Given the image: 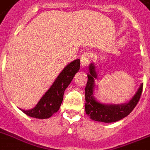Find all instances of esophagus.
Masks as SVG:
<instances>
[{
    "mask_svg": "<svg viewBox=\"0 0 150 150\" xmlns=\"http://www.w3.org/2000/svg\"><path fill=\"white\" fill-rule=\"evenodd\" d=\"M80 59H81V66H82V68H86L89 64V61H90V54L89 52H86L81 56Z\"/></svg>",
    "mask_w": 150,
    "mask_h": 150,
    "instance_id": "1",
    "label": "esophagus"
}]
</instances>
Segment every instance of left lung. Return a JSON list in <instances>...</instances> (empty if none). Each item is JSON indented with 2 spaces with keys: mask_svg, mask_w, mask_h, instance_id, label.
Masks as SVG:
<instances>
[{
  "mask_svg": "<svg viewBox=\"0 0 150 150\" xmlns=\"http://www.w3.org/2000/svg\"><path fill=\"white\" fill-rule=\"evenodd\" d=\"M89 74L88 76L86 86L85 89L86 95V113L89 117L96 121L104 123H111L121 120L132 111L140 99L142 92L143 84L140 85L137 92L128 103L122 104H107L96 100L93 96L95 89V80L97 79L96 66L91 63L89 67Z\"/></svg>",
  "mask_w": 150,
  "mask_h": 150,
  "instance_id": "1",
  "label": "left lung"
}]
</instances>
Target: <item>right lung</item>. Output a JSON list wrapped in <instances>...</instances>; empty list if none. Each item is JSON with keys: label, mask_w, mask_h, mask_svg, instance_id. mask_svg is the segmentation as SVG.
Listing matches in <instances>:
<instances>
[{"label": "right lung", "mask_w": 150, "mask_h": 150, "mask_svg": "<svg viewBox=\"0 0 150 150\" xmlns=\"http://www.w3.org/2000/svg\"><path fill=\"white\" fill-rule=\"evenodd\" d=\"M80 60L77 59L69 63L57 77L50 89L46 92L36 107L30 110L19 109L32 117L39 119L49 118L56 112L63 101L64 93L70 84L76 73L79 71Z\"/></svg>", "instance_id": "add662e5"}]
</instances>
